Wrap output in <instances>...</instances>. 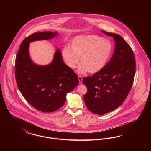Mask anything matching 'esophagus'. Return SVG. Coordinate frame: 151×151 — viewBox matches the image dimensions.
Returning a JSON list of instances; mask_svg holds the SVG:
<instances>
[{"mask_svg":"<svg viewBox=\"0 0 151 151\" xmlns=\"http://www.w3.org/2000/svg\"><path fill=\"white\" fill-rule=\"evenodd\" d=\"M78 79H79V83H81L82 82V80H83V78L80 75H78Z\"/></svg>","mask_w":151,"mask_h":151,"instance_id":"esophagus-1","label":"esophagus"}]
</instances>
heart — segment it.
Instances as JSON below:
<instances>
[{"label":"heart","mask_w":151,"mask_h":151,"mask_svg":"<svg viewBox=\"0 0 151 151\" xmlns=\"http://www.w3.org/2000/svg\"><path fill=\"white\" fill-rule=\"evenodd\" d=\"M71 48L63 47V57L67 65L73 69L78 65L80 58V73L100 71L107 64L113 51V45L110 41L94 35L75 37L71 42Z\"/></svg>","instance_id":"obj_1"}]
</instances>
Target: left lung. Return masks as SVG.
Wrapping results in <instances>:
<instances>
[{
	"label": "left lung",
	"mask_w": 151,
	"mask_h": 151,
	"mask_svg": "<svg viewBox=\"0 0 151 151\" xmlns=\"http://www.w3.org/2000/svg\"><path fill=\"white\" fill-rule=\"evenodd\" d=\"M115 41L113 55L105 67L83 83L87 88L84 101L90 111L104 115L118 108L130 92L135 75V55L121 36L102 31Z\"/></svg>",
	"instance_id": "obj_1"
}]
</instances>
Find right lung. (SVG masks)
<instances>
[{
  "label": "right lung",
  "mask_w": 151,
  "mask_h": 151,
  "mask_svg": "<svg viewBox=\"0 0 151 151\" xmlns=\"http://www.w3.org/2000/svg\"><path fill=\"white\" fill-rule=\"evenodd\" d=\"M56 35V32H42L26 37L20 45L15 60V78L19 91L33 107L45 113L61 108L67 93L79 84L77 75L63 62L59 49L50 65H37L30 60V42L49 40Z\"/></svg>",
  "instance_id": "add662e5"
}]
</instances>
